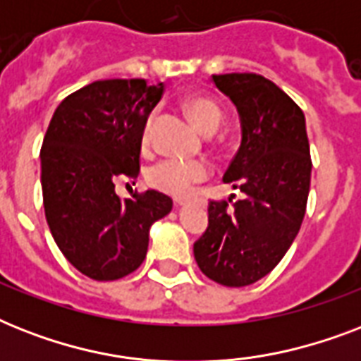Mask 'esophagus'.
Masks as SVG:
<instances>
[{
    "instance_id": "obj_1",
    "label": "esophagus",
    "mask_w": 361,
    "mask_h": 361,
    "mask_svg": "<svg viewBox=\"0 0 361 361\" xmlns=\"http://www.w3.org/2000/svg\"><path fill=\"white\" fill-rule=\"evenodd\" d=\"M174 202H176V206H185L187 200H185V198H176Z\"/></svg>"
}]
</instances>
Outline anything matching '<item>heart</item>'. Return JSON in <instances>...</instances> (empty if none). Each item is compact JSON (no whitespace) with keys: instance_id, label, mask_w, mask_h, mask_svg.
Returning a JSON list of instances; mask_svg holds the SVG:
<instances>
[{"instance_id":"b5f03b06","label":"heart","mask_w":361,"mask_h":361,"mask_svg":"<svg viewBox=\"0 0 361 361\" xmlns=\"http://www.w3.org/2000/svg\"><path fill=\"white\" fill-rule=\"evenodd\" d=\"M187 114L197 123V127L206 135H212L219 129L223 112L217 106L215 101L204 95H191L183 101ZM149 129H152V120L146 123L144 135H142V144L147 146L149 142ZM209 176L208 163L200 159H180L169 157L152 164L147 169V183L161 192H166L170 197L183 198L192 191V187L204 181Z\"/></svg>"}]
</instances>
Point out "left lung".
Wrapping results in <instances>:
<instances>
[{"mask_svg": "<svg viewBox=\"0 0 361 361\" xmlns=\"http://www.w3.org/2000/svg\"><path fill=\"white\" fill-rule=\"evenodd\" d=\"M212 80L240 114V149L223 181L243 198L209 202L208 228L192 251L206 277L247 286L281 262L302 226L313 166L305 116L260 75L231 73Z\"/></svg>", "mask_w": 361, "mask_h": 361, "instance_id": "left-lung-1", "label": "left lung"}]
</instances>
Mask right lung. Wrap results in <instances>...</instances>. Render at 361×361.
<instances>
[{
	"mask_svg": "<svg viewBox=\"0 0 361 361\" xmlns=\"http://www.w3.org/2000/svg\"><path fill=\"white\" fill-rule=\"evenodd\" d=\"M163 82L87 84L54 112L41 147L44 215L59 251L80 274L116 281L146 258L149 228L172 209L159 191L121 200L116 181L140 174L142 135Z\"/></svg>",
	"mask_w": 361,
	"mask_h": 361,
	"instance_id": "add662e5",
	"label": "right lung"
}]
</instances>
